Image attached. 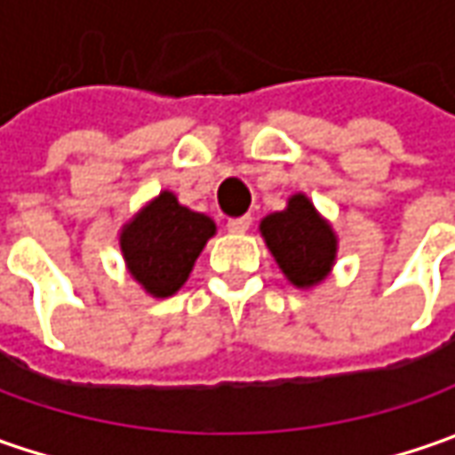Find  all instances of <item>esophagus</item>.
Instances as JSON below:
<instances>
[{
  "instance_id": "esophagus-1",
  "label": "esophagus",
  "mask_w": 455,
  "mask_h": 455,
  "mask_svg": "<svg viewBox=\"0 0 455 455\" xmlns=\"http://www.w3.org/2000/svg\"><path fill=\"white\" fill-rule=\"evenodd\" d=\"M253 225V218L251 215H243V218H233V220H228V230L230 233H245L248 228Z\"/></svg>"
}]
</instances>
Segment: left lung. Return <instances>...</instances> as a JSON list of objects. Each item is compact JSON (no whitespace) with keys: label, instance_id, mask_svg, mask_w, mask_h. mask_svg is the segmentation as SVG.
Instances as JSON below:
<instances>
[{"label":"left lung","instance_id":"left-lung-1","mask_svg":"<svg viewBox=\"0 0 455 455\" xmlns=\"http://www.w3.org/2000/svg\"><path fill=\"white\" fill-rule=\"evenodd\" d=\"M260 235L291 286L308 291L329 278L339 237L304 192L291 195L281 212L260 220Z\"/></svg>","mask_w":455,"mask_h":455}]
</instances>
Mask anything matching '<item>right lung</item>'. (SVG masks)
<instances>
[{"label": "right lung", "instance_id": "1", "mask_svg": "<svg viewBox=\"0 0 455 455\" xmlns=\"http://www.w3.org/2000/svg\"><path fill=\"white\" fill-rule=\"evenodd\" d=\"M215 233V220L184 207L174 192L162 189L121 228L118 248L133 281L154 299H166L187 283Z\"/></svg>", "mask_w": 455, "mask_h": 455}]
</instances>
